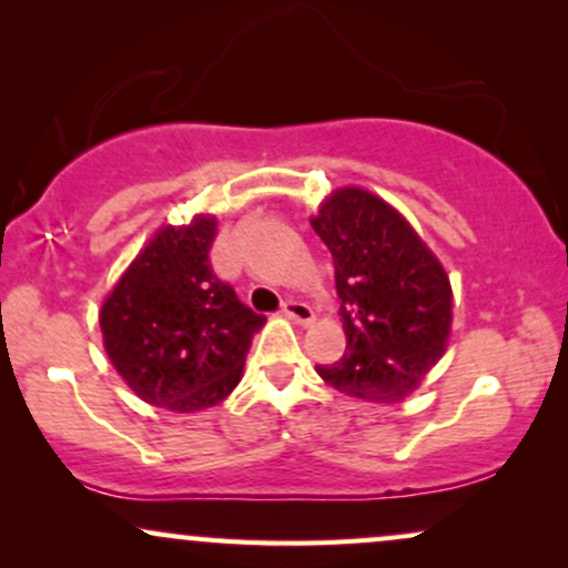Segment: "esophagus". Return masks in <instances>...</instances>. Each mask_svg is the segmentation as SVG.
<instances>
[{"mask_svg": "<svg viewBox=\"0 0 568 568\" xmlns=\"http://www.w3.org/2000/svg\"><path fill=\"white\" fill-rule=\"evenodd\" d=\"M283 312H285V317H288V321L298 323V325L315 323V312H312V306L304 304V302H293V298H288V302L283 304Z\"/></svg>", "mask_w": 568, "mask_h": 568, "instance_id": "1", "label": "esophagus"}]
</instances>
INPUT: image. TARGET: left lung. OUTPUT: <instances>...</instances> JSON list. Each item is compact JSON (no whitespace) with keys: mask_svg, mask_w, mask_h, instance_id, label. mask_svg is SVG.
I'll return each instance as SVG.
<instances>
[{"mask_svg":"<svg viewBox=\"0 0 568 568\" xmlns=\"http://www.w3.org/2000/svg\"><path fill=\"white\" fill-rule=\"evenodd\" d=\"M328 245L347 352L317 366L325 384L366 403H403L446 355L454 291L446 266L397 207L338 186L310 219Z\"/></svg>","mask_w":568,"mask_h":568,"instance_id":"1","label":"left lung"}]
</instances>
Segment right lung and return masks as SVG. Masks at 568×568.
<instances>
[{
    "label": "right lung",
    "instance_id": "obj_1",
    "mask_svg": "<svg viewBox=\"0 0 568 568\" xmlns=\"http://www.w3.org/2000/svg\"><path fill=\"white\" fill-rule=\"evenodd\" d=\"M219 219L162 224L103 298V349L149 406L197 414L243 379L253 334L266 323L213 275L207 253Z\"/></svg>",
    "mask_w": 568,
    "mask_h": 568
}]
</instances>
